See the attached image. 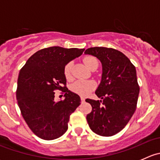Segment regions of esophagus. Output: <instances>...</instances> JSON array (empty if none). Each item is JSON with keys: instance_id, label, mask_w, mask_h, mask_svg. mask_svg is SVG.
I'll list each match as a JSON object with an SVG mask.
<instances>
[{"instance_id": "esophagus-1", "label": "esophagus", "mask_w": 160, "mask_h": 160, "mask_svg": "<svg viewBox=\"0 0 160 160\" xmlns=\"http://www.w3.org/2000/svg\"><path fill=\"white\" fill-rule=\"evenodd\" d=\"M80 100H81V102L82 103L85 102V98H83V97H81V98H80Z\"/></svg>"}]
</instances>
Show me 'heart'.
<instances>
[{"mask_svg": "<svg viewBox=\"0 0 160 160\" xmlns=\"http://www.w3.org/2000/svg\"><path fill=\"white\" fill-rule=\"evenodd\" d=\"M96 60L97 59L92 56H86L83 59V62L89 68L90 65ZM72 66V62H70L64 67V76L67 80H70L72 77V75H71ZM95 88H96V83L93 80H77L71 85L70 89L72 92L80 96H87L92 90H94Z\"/></svg>", "mask_w": 160, "mask_h": 160, "instance_id": "obj_1", "label": "heart"}]
</instances>
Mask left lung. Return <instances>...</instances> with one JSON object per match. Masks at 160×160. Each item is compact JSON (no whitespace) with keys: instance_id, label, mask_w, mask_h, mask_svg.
<instances>
[{"instance_id":"obj_1","label":"left lung","mask_w":160,"mask_h":160,"mask_svg":"<svg viewBox=\"0 0 160 160\" xmlns=\"http://www.w3.org/2000/svg\"><path fill=\"white\" fill-rule=\"evenodd\" d=\"M84 53L97 57L102 65L101 81L95 92L101 100L86 99L92 106L87 115L88 125L98 135L112 136L125 128L136 109L139 93L136 70L118 50L93 47Z\"/></svg>"}]
</instances>
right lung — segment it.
Masks as SVG:
<instances>
[{"mask_svg": "<svg viewBox=\"0 0 160 160\" xmlns=\"http://www.w3.org/2000/svg\"><path fill=\"white\" fill-rule=\"evenodd\" d=\"M83 51L59 46L42 49L34 53L19 72L18 104L27 125L40 138L56 139L68 129L70 116L80 104V98L66 87L64 67ZM56 89L65 93L64 100L54 101Z\"/></svg>", "mask_w": 160, "mask_h": 160, "instance_id": "1", "label": "right lung"}]
</instances>
